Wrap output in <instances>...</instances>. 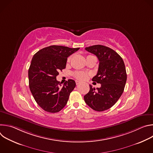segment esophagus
<instances>
[{"label": "esophagus", "instance_id": "esophagus-1", "mask_svg": "<svg viewBox=\"0 0 153 153\" xmlns=\"http://www.w3.org/2000/svg\"><path fill=\"white\" fill-rule=\"evenodd\" d=\"M76 85H79V84L80 83V82L79 81H78V80H76Z\"/></svg>", "mask_w": 153, "mask_h": 153}]
</instances>
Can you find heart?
Returning a JSON list of instances; mask_svg holds the SVG:
<instances>
[{"mask_svg": "<svg viewBox=\"0 0 153 153\" xmlns=\"http://www.w3.org/2000/svg\"><path fill=\"white\" fill-rule=\"evenodd\" d=\"M71 59V57H69L68 58V60H70ZM74 76L79 79V80H84L85 79H87V77H88V74H87L86 73H83V72H81V71H77V72H75L74 73Z\"/></svg>", "mask_w": 153, "mask_h": 153, "instance_id": "1", "label": "heart"}]
</instances>
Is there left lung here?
I'll use <instances>...</instances> for the list:
<instances>
[{
    "instance_id": "obj_1",
    "label": "left lung",
    "mask_w": 153,
    "mask_h": 153,
    "mask_svg": "<svg viewBox=\"0 0 153 153\" xmlns=\"http://www.w3.org/2000/svg\"><path fill=\"white\" fill-rule=\"evenodd\" d=\"M85 50L96 55L99 61L96 76L92 80L101 84L93 88L84 96L85 103L93 110L103 111L112 107L122 94L127 75L122 58L111 48L100 45L86 47Z\"/></svg>"
}]
</instances>
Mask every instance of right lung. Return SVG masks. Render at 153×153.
Listing matches in <instances>:
<instances>
[{"mask_svg":"<svg viewBox=\"0 0 153 153\" xmlns=\"http://www.w3.org/2000/svg\"><path fill=\"white\" fill-rule=\"evenodd\" d=\"M79 50L51 45L34 55L28 70L30 89L37 103L45 111L57 113L67 103L76 82L69 79L62 85L56 76L66 67L67 58Z\"/></svg>","mask_w":153,"mask_h":153,"instance_id":"obj_1","label":"right lung"}]
</instances>
